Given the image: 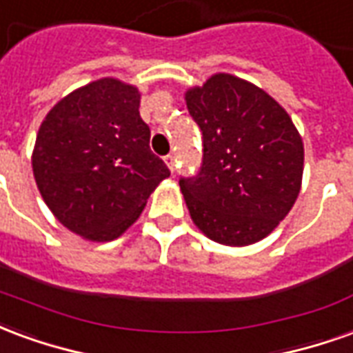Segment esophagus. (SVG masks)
Here are the masks:
<instances>
[{"mask_svg":"<svg viewBox=\"0 0 353 353\" xmlns=\"http://www.w3.org/2000/svg\"><path fill=\"white\" fill-rule=\"evenodd\" d=\"M164 161H166V166H168V168L172 170V172H174V168H176V154L170 153L168 157L164 159Z\"/></svg>","mask_w":353,"mask_h":353,"instance_id":"34e87169","label":"esophagus"}]
</instances>
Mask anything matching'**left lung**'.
Listing matches in <instances>:
<instances>
[{
  "label": "left lung",
  "instance_id": "left-lung-1",
  "mask_svg": "<svg viewBox=\"0 0 353 353\" xmlns=\"http://www.w3.org/2000/svg\"><path fill=\"white\" fill-rule=\"evenodd\" d=\"M202 130V166L179 187L194 225L210 240L250 245L272 232L295 204L304 147L272 96L230 73L185 92Z\"/></svg>",
  "mask_w": 353,
  "mask_h": 353
}]
</instances>
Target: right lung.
Masks as SVG:
<instances>
[{
	"label": "right lung",
	"instance_id": "obj_1",
	"mask_svg": "<svg viewBox=\"0 0 353 353\" xmlns=\"http://www.w3.org/2000/svg\"><path fill=\"white\" fill-rule=\"evenodd\" d=\"M149 139L136 87L103 77L73 90L47 113L35 138L32 168L45 204L79 236L119 238L170 176Z\"/></svg>",
	"mask_w": 353,
	"mask_h": 353
}]
</instances>
